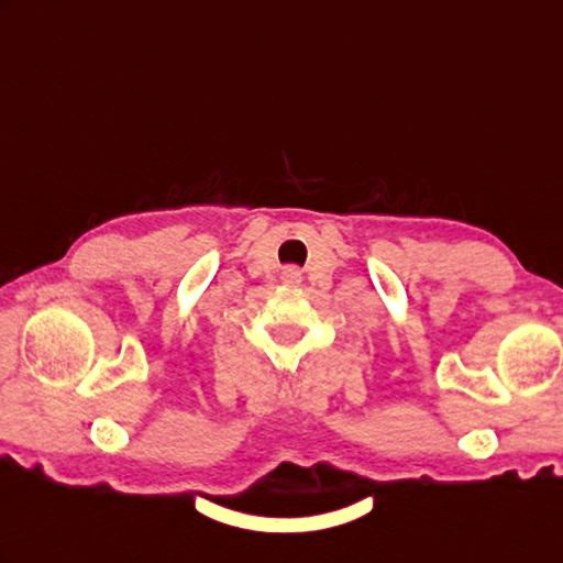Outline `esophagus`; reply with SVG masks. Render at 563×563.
<instances>
[{
	"label": "esophagus",
	"mask_w": 563,
	"mask_h": 563,
	"mask_svg": "<svg viewBox=\"0 0 563 563\" xmlns=\"http://www.w3.org/2000/svg\"><path fill=\"white\" fill-rule=\"evenodd\" d=\"M280 278H283L285 285H297L301 280V273L297 268H285Z\"/></svg>",
	"instance_id": "obj_1"
}]
</instances>
